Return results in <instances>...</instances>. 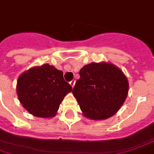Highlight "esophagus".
<instances>
[{
  "label": "esophagus",
  "instance_id": "esophagus-1",
  "mask_svg": "<svg viewBox=\"0 0 154 154\" xmlns=\"http://www.w3.org/2000/svg\"><path fill=\"white\" fill-rule=\"evenodd\" d=\"M75 83H76V81H75V80H72V81H71V82H69L70 85H71V86H72V88H73V87H74Z\"/></svg>",
  "mask_w": 154,
  "mask_h": 154
}]
</instances>
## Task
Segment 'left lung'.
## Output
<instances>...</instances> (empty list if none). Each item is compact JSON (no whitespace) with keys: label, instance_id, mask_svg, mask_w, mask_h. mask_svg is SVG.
Masks as SVG:
<instances>
[{"label":"left lung","instance_id":"8db88e82","mask_svg":"<svg viewBox=\"0 0 154 154\" xmlns=\"http://www.w3.org/2000/svg\"><path fill=\"white\" fill-rule=\"evenodd\" d=\"M72 94L85 117L105 120L120 109L127 97L129 82L119 68L112 63L85 65L79 72Z\"/></svg>","mask_w":154,"mask_h":154}]
</instances>
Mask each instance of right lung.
Returning <instances> with one entry per match:
<instances>
[{"label": "right lung", "instance_id": "right-lung-1", "mask_svg": "<svg viewBox=\"0 0 154 154\" xmlns=\"http://www.w3.org/2000/svg\"><path fill=\"white\" fill-rule=\"evenodd\" d=\"M72 86L64 80L63 72L45 64L32 67L18 77L17 94L22 106L35 117L56 116L60 104Z\"/></svg>", "mask_w": 154, "mask_h": 154}]
</instances>
